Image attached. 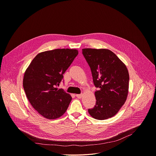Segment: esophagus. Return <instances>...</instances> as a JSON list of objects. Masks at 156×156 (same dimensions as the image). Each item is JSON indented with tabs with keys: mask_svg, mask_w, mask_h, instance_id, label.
<instances>
[{
	"mask_svg": "<svg viewBox=\"0 0 156 156\" xmlns=\"http://www.w3.org/2000/svg\"><path fill=\"white\" fill-rule=\"evenodd\" d=\"M83 94H76V96L78 98H81L82 97Z\"/></svg>",
	"mask_w": 156,
	"mask_h": 156,
	"instance_id": "obj_1",
	"label": "esophagus"
}]
</instances>
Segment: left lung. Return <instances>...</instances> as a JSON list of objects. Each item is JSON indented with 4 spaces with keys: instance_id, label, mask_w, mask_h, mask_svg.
<instances>
[{
    "instance_id": "obj_1",
    "label": "left lung",
    "mask_w": 156,
    "mask_h": 156,
    "mask_svg": "<svg viewBox=\"0 0 156 156\" xmlns=\"http://www.w3.org/2000/svg\"><path fill=\"white\" fill-rule=\"evenodd\" d=\"M82 53L89 65L96 105L88 109L94 119L104 120L114 116L124 104L129 89V75L126 65L109 50L84 48Z\"/></svg>"
}]
</instances>
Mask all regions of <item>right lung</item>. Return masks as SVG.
Wrapping results in <instances>:
<instances>
[{"mask_svg": "<svg viewBox=\"0 0 156 156\" xmlns=\"http://www.w3.org/2000/svg\"><path fill=\"white\" fill-rule=\"evenodd\" d=\"M75 49H55L38 53L26 69L23 87L33 108L49 119L66 112L72 97L57 86L63 74L78 55Z\"/></svg>", "mask_w": 156, "mask_h": 156, "instance_id": "right-lung-1", "label": "right lung"}]
</instances>
